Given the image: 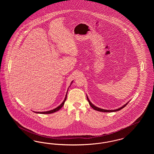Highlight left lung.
<instances>
[{
    "label": "left lung",
    "mask_w": 154,
    "mask_h": 154,
    "mask_svg": "<svg viewBox=\"0 0 154 154\" xmlns=\"http://www.w3.org/2000/svg\"><path fill=\"white\" fill-rule=\"evenodd\" d=\"M87 100H88V102H89V105L91 106V107L92 108H93V109H94V110H96V111H101V112H115V111H119V110H121V109H122L124 107H125L127 104H128V103H129V102L128 103H126L125 104H124V106H122V107H121L120 108H119V109H116V110H105V109H100V108H99V107H96L95 106V105H94L91 102V101L89 100V99H88V97L87 95Z\"/></svg>",
    "instance_id": "1"
}]
</instances>
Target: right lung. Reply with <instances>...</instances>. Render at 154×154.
<instances>
[{
    "mask_svg": "<svg viewBox=\"0 0 154 154\" xmlns=\"http://www.w3.org/2000/svg\"><path fill=\"white\" fill-rule=\"evenodd\" d=\"M73 82V81L71 82V84H70V85L69 86V87L71 86V84H72V82ZM69 89V88H68ZM68 91V90H67ZM67 94H66V96H65V99H64V100L63 101V102L59 106H58L57 108H55V109H53V110H50V111H44V112H36V111H33L34 112H35V113H37V114H52V113H54V112H57V111H58L59 110H60L62 107H63V106L64 105V104H65V101H66V97H67Z\"/></svg>",
    "mask_w": 154,
    "mask_h": 154,
    "instance_id": "1",
    "label": "right lung"
}]
</instances>
